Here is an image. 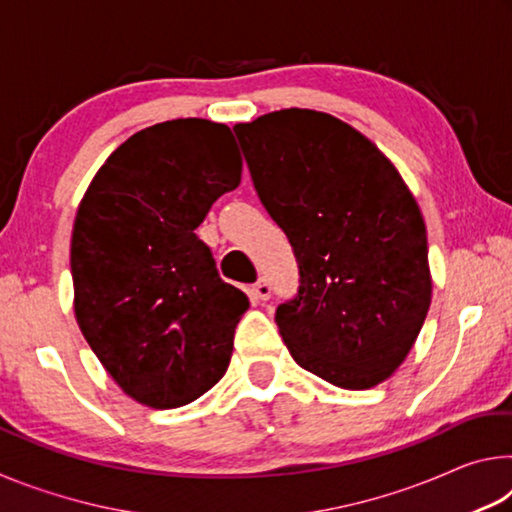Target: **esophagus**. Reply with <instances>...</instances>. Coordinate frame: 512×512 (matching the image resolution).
I'll return each instance as SVG.
<instances>
[{
	"instance_id": "1",
	"label": "esophagus",
	"mask_w": 512,
	"mask_h": 512,
	"mask_svg": "<svg viewBox=\"0 0 512 512\" xmlns=\"http://www.w3.org/2000/svg\"><path fill=\"white\" fill-rule=\"evenodd\" d=\"M253 298L257 302H266L271 298V284H268V280H259L253 284Z\"/></svg>"
}]
</instances>
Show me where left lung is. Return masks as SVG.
<instances>
[{"label":"left lung","instance_id":"obj_1","mask_svg":"<svg viewBox=\"0 0 512 512\" xmlns=\"http://www.w3.org/2000/svg\"><path fill=\"white\" fill-rule=\"evenodd\" d=\"M235 133L298 262V296L275 311L293 361L348 391L381 384L431 305L427 228L411 189L366 135L327 112L275 110Z\"/></svg>","mask_w":512,"mask_h":512}]
</instances>
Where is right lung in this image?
<instances>
[{
  "label": "right lung",
  "instance_id": "obj_1",
  "mask_svg": "<svg viewBox=\"0 0 512 512\" xmlns=\"http://www.w3.org/2000/svg\"><path fill=\"white\" fill-rule=\"evenodd\" d=\"M239 183L228 126L173 119L117 146L76 210V323L121 391L151 409L198 400L228 370L250 302L194 230Z\"/></svg>",
  "mask_w": 512,
  "mask_h": 512
}]
</instances>
